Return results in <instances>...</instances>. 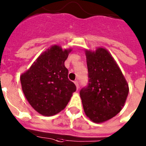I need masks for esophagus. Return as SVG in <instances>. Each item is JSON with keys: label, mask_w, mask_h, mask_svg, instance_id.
<instances>
[{"label": "esophagus", "mask_w": 146, "mask_h": 146, "mask_svg": "<svg viewBox=\"0 0 146 146\" xmlns=\"http://www.w3.org/2000/svg\"><path fill=\"white\" fill-rule=\"evenodd\" d=\"M74 84H75L76 87H77V89L78 90L79 89V82H78V80L74 81Z\"/></svg>", "instance_id": "esophagus-1"}]
</instances>
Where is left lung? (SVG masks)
I'll list each match as a JSON object with an SVG mask.
<instances>
[{
	"mask_svg": "<svg viewBox=\"0 0 146 146\" xmlns=\"http://www.w3.org/2000/svg\"><path fill=\"white\" fill-rule=\"evenodd\" d=\"M89 83L80 94L86 116L101 123L121 111L129 94V85L111 54L103 47L85 51Z\"/></svg>",
	"mask_w": 146,
	"mask_h": 146,
	"instance_id": "obj_1",
	"label": "left lung"
}]
</instances>
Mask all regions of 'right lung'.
Returning a JSON list of instances; mask_svg holds the SVG:
<instances>
[{
    "instance_id": "add662e5",
    "label": "right lung",
    "mask_w": 146,
    "mask_h": 146,
    "mask_svg": "<svg viewBox=\"0 0 146 146\" xmlns=\"http://www.w3.org/2000/svg\"><path fill=\"white\" fill-rule=\"evenodd\" d=\"M72 49L52 45L20 75L22 90L32 108L44 116H52L66 107L76 91L68 79L64 62Z\"/></svg>"
}]
</instances>
